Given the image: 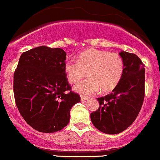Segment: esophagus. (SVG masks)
<instances>
[{"label": "esophagus", "instance_id": "obj_1", "mask_svg": "<svg viewBox=\"0 0 160 160\" xmlns=\"http://www.w3.org/2000/svg\"><path fill=\"white\" fill-rule=\"evenodd\" d=\"M87 99H88V96H81V100H82V101H85V100H87Z\"/></svg>", "mask_w": 160, "mask_h": 160}]
</instances>
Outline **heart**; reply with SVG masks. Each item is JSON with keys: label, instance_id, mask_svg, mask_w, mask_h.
Wrapping results in <instances>:
<instances>
[{"label": "heart", "instance_id": "1", "mask_svg": "<svg viewBox=\"0 0 160 160\" xmlns=\"http://www.w3.org/2000/svg\"><path fill=\"white\" fill-rule=\"evenodd\" d=\"M64 72L72 84L77 83L88 74V78L75 86V91L81 94L90 95L99 89L102 92H109L121 82L124 62L119 53L92 48L82 52L76 61L68 60Z\"/></svg>", "mask_w": 160, "mask_h": 160}]
</instances>
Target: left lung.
<instances>
[{
  "mask_svg": "<svg viewBox=\"0 0 160 160\" xmlns=\"http://www.w3.org/2000/svg\"><path fill=\"white\" fill-rule=\"evenodd\" d=\"M124 72L118 86L105 96L97 98L99 107L90 114L93 125L105 134L122 132L134 122L145 97V64L134 53H120Z\"/></svg>",
  "mask_w": 160,
  "mask_h": 160,
  "instance_id": "left-lung-1",
  "label": "left lung"
}]
</instances>
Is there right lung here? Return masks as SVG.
<instances>
[{
  "instance_id": "right-lung-1",
  "label": "right lung",
  "mask_w": 160,
  "mask_h": 160,
  "mask_svg": "<svg viewBox=\"0 0 160 160\" xmlns=\"http://www.w3.org/2000/svg\"><path fill=\"white\" fill-rule=\"evenodd\" d=\"M66 53L46 46L24 52L14 73L15 103L27 124L38 132L61 131L81 100L72 92L65 72Z\"/></svg>"
}]
</instances>
